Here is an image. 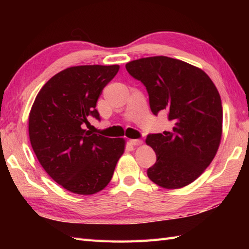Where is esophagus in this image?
Listing matches in <instances>:
<instances>
[{
	"instance_id": "34e87169",
	"label": "esophagus",
	"mask_w": 249,
	"mask_h": 249,
	"mask_svg": "<svg viewBox=\"0 0 249 249\" xmlns=\"http://www.w3.org/2000/svg\"><path fill=\"white\" fill-rule=\"evenodd\" d=\"M129 143L131 145H140V144H142V140H140V139H131V140H129Z\"/></svg>"
}]
</instances>
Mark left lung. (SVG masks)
I'll return each mask as SVG.
<instances>
[{
	"label": "left lung",
	"mask_w": 249,
	"mask_h": 249,
	"mask_svg": "<svg viewBox=\"0 0 249 249\" xmlns=\"http://www.w3.org/2000/svg\"><path fill=\"white\" fill-rule=\"evenodd\" d=\"M125 67L146 88L152 112L166 111L174 122L171 131L146 137L157 157L147 177L168 189L193 183L212 162L220 143L223 107L215 84L200 68L168 56L143 57Z\"/></svg>",
	"instance_id": "left-lung-1"
}]
</instances>
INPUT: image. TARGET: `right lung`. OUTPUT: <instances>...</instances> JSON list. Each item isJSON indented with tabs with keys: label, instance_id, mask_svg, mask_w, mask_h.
Returning a JSON list of instances; mask_svg holds the SVG:
<instances>
[{
	"label": "right lung",
	"instance_id": "add662e5",
	"mask_svg": "<svg viewBox=\"0 0 249 249\" xmlns=\"http://www.w3.org/2000/svg\"><path fill=\"white\" fill-rule=\"evenodd\" d=\"M119 65H82L52 77L37 94L29 115L31 145L41 167L62 187L93 195L107 186L124 153L123 138L83 128L100 120L96 103Z\"/></svg>",
	"mask_w": 249,
	"mask_h": 249
}]
</instances>
